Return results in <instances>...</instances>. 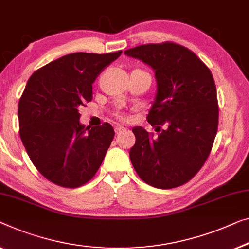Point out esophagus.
Listing matches in <instances>:
<instances>
[{
  "label": "esophagus",
  "instance_id": "obj_1",
  "mask_svg": "<svg viewBox=\"0 0 249 249\" xmlns=\"http://www.w3.org/2000/svg\"><path fill=\"white\" fill-rule=\"evenodd\" d=\"M124 131H125V127L122 125H117L116 127H115V132H116V134H121V133Z\"/></svg>",
  "mask_w": 249,
  "mask_h": 249
}]
</instances>
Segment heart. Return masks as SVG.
I'll return each instance as SVG.
<instances>
[{"instance_id": "1", "label": "heart", "mask_w": 249, "mask_h": 249, "mask_svg": "<svg viewBox=\"0 0 249 249\" xmlns=\"http://www.w3.org/2000/svg\"><path fill=\"white\" fill-rule=\"evenodd\" d=\"M120 117H121V118H122V116H120Z\"/></svg>"}]
</instances>
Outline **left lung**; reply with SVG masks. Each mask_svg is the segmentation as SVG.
Segmentation results:
<instances>
[{"instance_id": "1", "label": "left lung", "mask_w": 249, "mask_h": 249, "mask_svg": "<svg viewBox=\"0 0 249 249\" xmlns=\"http://www.w3.org/2000/svg\"><path fill=\"white\" fill-rule=\"evenodd\" d=\"M125 54L154 70L158 90L146 118L160 131L155 137L143 127L133 128L136 141L129 159L145 183L180 187L205 164L217 134L213 77L191 50L173 42L142 44Z\"/></svg>"}]
</instances>
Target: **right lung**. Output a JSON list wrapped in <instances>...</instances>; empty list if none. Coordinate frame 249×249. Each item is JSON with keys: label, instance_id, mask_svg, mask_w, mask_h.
Masks as SVG:
<instances>
[{"label": "right lung", "instance_id": "obj_1", "mask_svg": "<svg viewBox=\"0 0 249 249\" xmlns=\"http://www.w3.org/2000/svg\"><path fill=\"white\" fill-rule=\"evenodd\" d=\"M121 54L70 53L28 80L18 108L20 137L36 170L53 183L78 188L98 171L114 128L109 123L85 127L79 107L91 101L96 78Z\"/></svg>", "mask_w": 249, "mask_h": 249}]
</instances>
